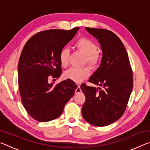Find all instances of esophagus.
Wrapping results in <instances>:
<instances>
[{
    "instance_id": "34e87169",
    "label": "esophagus",
    "mask_w": 150,
    "mask_h": 150,
    "mask_svg": "<svg viewBox=\"0 0 150 150\" xmlns=\"http://www.w3.org/2000/svg\"><path fill=\"white\" fill-rule=\"evenodd\" d=\"M75 94H78L81 92V87H80V85H75Z\"/></svg>"
}]
</instances>
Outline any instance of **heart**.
I'll return each mask as SVG.
<instances>
[{"instance_id": "1", "label": "heart", "mask_w": 150, "mask_h": 150, "mask_svg": "<svg viewBox=\"0 0 150 150\" xmlns=\"http://www.w3.org/2000/svg\"><path fill=\"white\" fill-rule=\"evenodd\" d=\"M75 47L85 55L84 62H87L93 68H96L100 65L102 60V55L97 52V45L87 38H81L75 43ZM69 50L67 48H63L59 54V59L61 65L65 67L68 63ZM91 71L87 66L81 67H72L65 71L63 73V77L67 79L80 83L90 75Z\"/></svg>"}]
</instances>
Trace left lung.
Wrapping results in <instances>:
<instances>
[{
	"instance_id": "8db88e82",
	"label": "left lung",
	"mask_w": 150,
	"mask_h": 150,
	"mask_svg": "<svg viewBox=\"0 0 150 150\" xmlns=\"http://www.w3.org/2000/svg\"><path fill=\"white\" fill-rule=\"evenodd\" d=\"M99 42L103 52L100 65L89 82L103 87L83 84L81 89L86 100L82 107L83 118L96 126H105L123 115L133 87L132 71L126 48L112 32L86 27Z\"/></svg>"
}]
</instances>
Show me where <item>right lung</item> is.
I'll return each mask as SVG.
<instances>
[{
	"label": "right lung",
	"mask_w": 150,
	"mask_h": 150,
	"mask_svg": "<svg viewBox=\"0 0 150 150\" xmlns=\"http://www.w3.org/2000/svg\"><path fill=\"white\" fill-rule=\"evenodd\" d=\"M79 29L38 32L28 40L22 51L18 66L20 97L27 112L35 120L44 122L58 118L74 95L73 81L65 80L54 85L48 83V78L60 77L59 52Z\"/></svg>",
	"instance_id": "1"
}]
</instances>
